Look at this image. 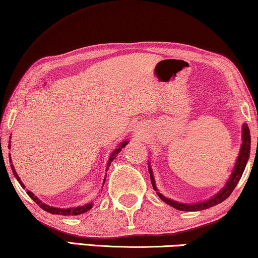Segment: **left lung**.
<instances>
[{"instance_id": "obj_1", "label": "left lung", "mask_w": 258, "mask_h": 258, "mask_svg": "<svg viewBox=\"0 0 258 258\" xmlns=\"http://www.w3.org/2000/svg\"><path fill=\"white\" fill-rule=\"evenodd\" d=\"M250 143H251V137H250V130L248 128V124L244 123L242 126V146H241V150H239L238 157L236 160V164L234 167V170H232L230 177H229L228 182L225 183V185L222 188L220 191H218L216 195L211 199L203 201V202H197L194 204H188V203H179L177 201H174L171 199H168L162 195V194L158 191V189L156 188V184H155V179H154V175H153V170L150 168V163H148V168H149V172H150V179L151 183H153V188L158 197L165 202L169 206H171L175 209L181 210V211H200V210H204L208 209V208H211L216 204H220L223 202L224 200H227L229 196L231 195V192L234 191L235 186L237 185V183L239 179H241L243 171H244L246 162H248L249 155H250Z\"/></svg>"}]
</instances>
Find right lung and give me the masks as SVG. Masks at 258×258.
Segmentation results:
<instances>
[{"mask_svg":"<svg viewBox=\"0 0 258 258\" xmlns=\"http://www.w3.org/2000/svg\"><path fill=\"white\" fill-rule=\"evenodd\" d=\"M9 143H10V141H9ZM126 144H128V141H124V142H122L121 144H119L117 149H115L114 151H112V153L110 154V156H109V160H108L107 168H105V170L108 171V169H109V167H110L111 162L115 160L116 156H117L119 151L122 150V148H124V147L126 146ZM9 148H10V144H9ZM9 158H10V163H13V162H12V157H10V154H9ZM10 167H12L13 174H14V176H15V177H16L17 181H19V183H20V184H21V186H22L23 189L26 188V186H24V184H23V183H22V181H21L20 176L17 175V172H16V170H15V168H14V165L12 164V165H10ZM105 176H107V175H105ZM104 182H105V179H104V181H103V184H104ZM27 194H28V195H29L30 199L33 200L34 202L37 204V206H40V207H41L42 209H43V210L48 211V213H50V214H54V215H63V216H69V215H73V216H74V215H81V214H84V213H87L88 210H90L91 208H93V203H89V204H86V206H82V207H76V208H67V209H62V208H55V207H50V206H48V204H45V203H43V202H41V201L38 200L37 197L35 196L34 194L31 192V191H27Z\"/></svg>","mask_w":258,"mask_h":258,"instance_id":"1","label":"right lung"}]
</instances>
